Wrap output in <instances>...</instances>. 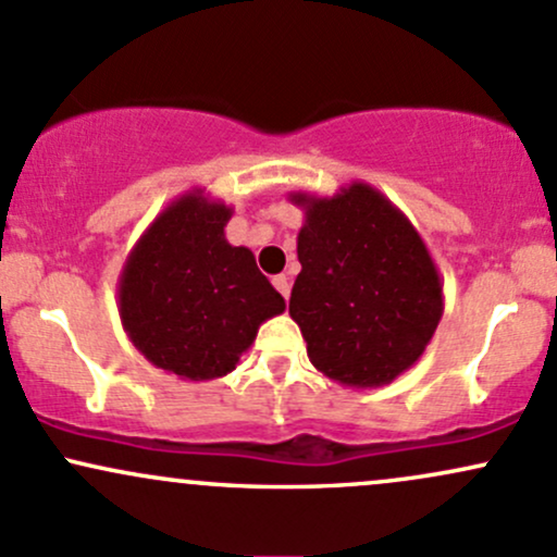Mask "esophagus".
Wrapping results in <instances>:
<instances>
[{
	"instance_id": "obj_1",
	"label": "esophagus",
	"mask_w": 557,
	"mask_h": 557,
	"mask_svg": "<svg viewBox=\"0 0 557 557\" xmlns=\"http://www.w3.org/2000/svg\"><path fill=\"white\" fill-rule=\"evenodd\" d=\"M272 283H274V288H277L280 293H283V298H288V296H290V280L285 277V274H277V277H274Z\"/></svg>"
}]
</instances>
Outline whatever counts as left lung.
Masks as SVG:
<instances>
[{
  "label": "left lung",
  "instance_id": "left-lung-1",
  "mask_svg": "<svg viewBox=\"0 0 557 557\" xmlns=\"http://www.w3.org/2000/svg\"><path fill=\"white\" fill-rule=\"evenodd\" d=\"M288 198L304 211L290 317L309 362L341 386H388L423 357L444 314L423 237L368 182Z\"/></svg>",
  "mask_w": 557,
  "mask_h": 557
}]
</instances>
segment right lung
Wrapping results in <instances>:
<instances>
[{
    "label": "right lung",
    "instance_id": "right-lung-1",
    "mask_svg": "<svg viewBox=\"0 0 557 557\" xmlns=\"http://www.w3.org/2000/svg\"><path fill=\"white\" fill-rule=\"evenodd\" d=\"M232 206L187 189L152 219L119 274L126 335L156 368L182 381H213L235 370L285 298L246 246H230Z\"/></svg>",
    "mask_w": 557,
    "mask_h": 557
}]
</instances>
